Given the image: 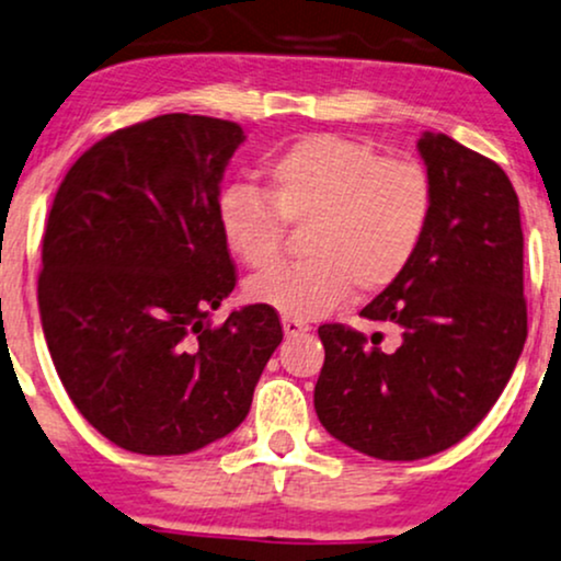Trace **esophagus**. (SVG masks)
I'll use <instances>...</instances> for the list:
<instances>
[{
	"label": "esophagus",
	"instance_id": "34e87169",
	"mask_svg": "<svg viewBox=\"0 0 561 561\" xmlns=\"http://www.w3.org/2000/svg\"><path fill=\"white\" fill-rule=\"evenodd\" d=\"M282 329H285V336H300V333L310 331V325L305 321H295V318H282Z\"/></svg>",
	"mask_w": 561,
	"mask_h": 561
}]
</instances>
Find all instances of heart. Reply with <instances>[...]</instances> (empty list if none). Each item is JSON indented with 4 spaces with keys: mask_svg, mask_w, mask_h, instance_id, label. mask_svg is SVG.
<instances>
[{
    "mask_svg": "<svg viewBox=\"0 0 561 561\" xmlns=\"http://www.w3.org/2000/svg\"><path fill=\"white\" fill-rule=\"evenodd\" d=\"M264 191L230 183L217 196L219 238L240 264L266 272L282 259L285 222L304 225L308 259L248 285L253 302L285 318H318L354 287L380 293L411 266L427 238L435 191L416 160L339 134H308L261 165Z\"/></svg>",
    "mask_w": 561,
    "mask_h": 561,
    "instance_id": "1",
    "label": "heart"
}]
</instances>
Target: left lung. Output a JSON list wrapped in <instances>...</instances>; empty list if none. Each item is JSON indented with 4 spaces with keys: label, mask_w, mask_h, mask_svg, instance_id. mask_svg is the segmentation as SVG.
<instances>
[{
    "label": "left lung",
    "mask_w": 561,
    "mask_h": 561,
    "mask_svg": "<svg viewBox=\"0 0 561 561\" xmlns=\"http://www.w3.org/2000/svg\"><path fill=\"white\" fill-rule=\"evenodd\" d=\"M435 209L427 238L365 318L401 331L396 350L342 323L318 329L316 414L329 435L380 460H420L463 439L494 407L528 336L523 228L497 162L424 131ZM382 339V336H380Z\"/></svg>",
    "instance_id": "obj_1"
}]
</instances>
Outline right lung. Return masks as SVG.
I'll return each instance as SVG.
<instances>
[{
  "label": "right lung",
  "mask_w": 561,
  "mask_h": 561,
  "mask_svg": "<svg viewBox=\"0 0 561 561\" xmlns=\"http://www.w3.org/2000/svg\"><path fill=\"white\" fill-rule=\"evenodd\" d=\"M245 134L165 113L95 141L44 232L38 308L69 399L118 448L186 456L245 420L276 346L274 308L209 313L236 287L217 196Z\"/></svg>",
  "instance_id": "obj_1"
}]
</instances>
